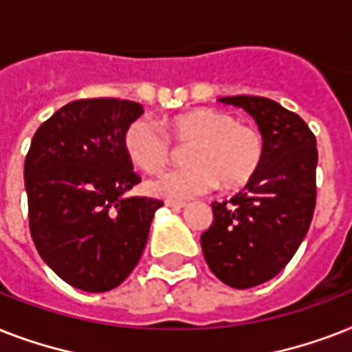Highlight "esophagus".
<instances>
[{
	"mask_svg": "<svg viewBox=\"0 0 352 352\" xmlns=\"http://www.w3.org/2000/svg\"><path fill=\"white\" fill-rule=\"evenodd\" d=\"M186 204H188L186 201H173V199H168V201H166V206H168V208H173V210L184 208Z\"/></svg>",
	"mask_w": 352,
	"mask_h": 352,
	"instance_id": "esophagus-1",
	"label": "esophagus"
}]
</instances>
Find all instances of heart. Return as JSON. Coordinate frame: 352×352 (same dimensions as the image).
<instances>
[{"label":"heart","mask_w":352,"mask_h":352,"mask_svg":"<svg viewBox=\"0 0 352 352\" xmlns=\"http://www.w3.org/2000/svg\"><path fill=\"white\" fill-rule=\"evenodd\" d=\"M188 146L186 168L148 182L155 197L190 199L214 190L241 188L254 179L265 157L259 129L237 122L230 113L199 107L164 122V133L153 122L138 118L124 133V149L146 173H160L173 159V146Z\"/></svg>","instance_id":"heart-1"}]
</instances>
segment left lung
Segmentation results:
<instances>
[{
  "label": "left lung",
  "mask_w": 352,
  "mask_h": 352,
  "mask_svg": "<svg viewBox=\"0 0 352 352\" xmlns=\"http://www.w3.org/2000/svg\"><path fill=\"white\" fill-rule=\"evenodd\" d=\"M245 109L265 140L254 179L230 201L212 203L214 223L201 235L204 259L234 289L278 276L309 232L316 206V137L305 120L263 96H225Z\"/></svg>",
  "instance_id": "obj_1"
}]
</instances>
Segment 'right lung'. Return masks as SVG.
<instances>
[{"label":"right lung","mask_w":352,"mask_h":352,"mask_svg":"<svg viewBox=\"0 0 352 352\" xmlns=\"http://www.w3.org/2000/svg\"><path fill=\"white\" fill-rule=\"evenodd\" d=\"M137 102L85 98L38 127L25 157L29 226L41 259L74 289L107 292L131 274L162 201L126 197L140 177L124 133Z\"/></svg>","instance_id":"1"}]
</instances>
